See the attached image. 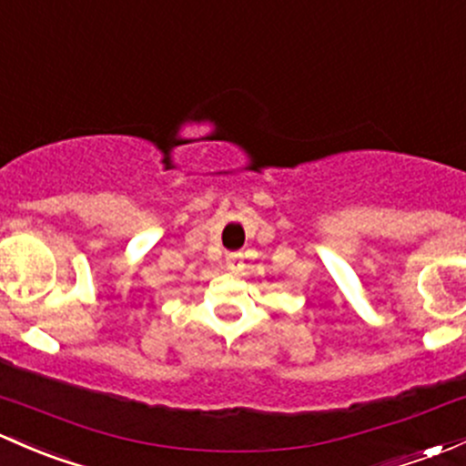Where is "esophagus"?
<instances>
[{
	"mask_svg": "<svg viewBox=\"0 0 466 466\" xmlns=\"http://www.w3.org/2000/svg\"><path fill=\"white\" fill-rule=\"evenodd\" d=\"M225 263H228L229 272H238L243 268V254H238V252L228 254V257H225Z\"/></svg>",
	"mask_w": 466,
	"mask_h": 466,
	"instance_id": "obj_1",
	"label": "esophagus"
}]
</instances>
